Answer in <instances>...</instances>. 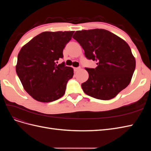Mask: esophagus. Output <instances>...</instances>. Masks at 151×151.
I'll return each instance as SVG.
<instances>
[{"instance_id": "34e87169", "label": "esophagus", "mask_w": 151, "mask_h": 151, "mask_svg": "<svg viewBox=\"0 0 151 151\" xmlns=\"http://www.w3.org/2000/svg\"><path fill=\"white\" fill-rule=\"evenodd\" d=\"M81 68V67H74V71L75 72H76V71H77V70H79V69Z\"/></svg>"}]
</instances>
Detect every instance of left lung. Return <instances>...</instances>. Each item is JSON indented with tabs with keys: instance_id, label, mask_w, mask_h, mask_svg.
I'll list each match as a JSON object with an SVG mask.
<instances>
[{
	"instance_id": "8db88e82",
	"label": "left lung",
	"mask_w": 151,
	"mask_h": 151,
	"mask_svg": "<svg viewBox=\"0 0 151 151\" xmlns=\"http://www.w3.org/2000/svg\"><path fill=\"white\" fill-rule=\"evenodd\" d=\"M72 38L84 50L86 57L97 63L95 68H86L89 78L81 84L89 96L109 100L130 83L135 59L124 40L103 29L77 31Z\"/></svg>"
}]
</instances>
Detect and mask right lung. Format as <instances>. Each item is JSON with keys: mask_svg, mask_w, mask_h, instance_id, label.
Returning a JSON list of instances; mask_svg holds the SVG:
<instances>
[{"mask_svg": "<svg viewBox=\"0 0 151 151\" xmlns=\"http://www.w3.org/2000/svg\"><path fill=\"white\" fill-rule=\"evenodd\" d=\"M74 31H45L22 47L17 56L16 70L24 89L36 101L48 103L65 93L74 70L64 62L63 50Z\"/></svg>", "mask_w": 151, "mask_h": 151, "instance_id": "obj_1", "label": "right lung"}]
</instances>
